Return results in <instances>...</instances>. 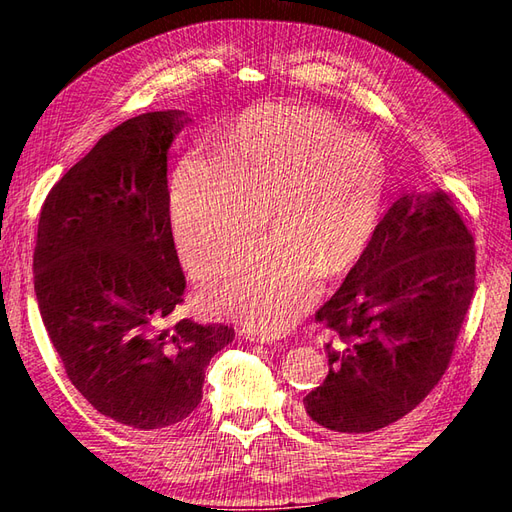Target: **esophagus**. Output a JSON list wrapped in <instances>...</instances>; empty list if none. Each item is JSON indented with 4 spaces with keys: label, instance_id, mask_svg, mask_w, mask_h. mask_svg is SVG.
I'll return each mask as SVG.
<instances>
[{
    "label": "esophagus",
    "instance_id": "34e87169",
    "mask_svg": "<svg viewBox=\"0 0 512 512\" xmlns=\"http://www.w3.org/2000/svg\"><path fill=\"white\" fill-rule=\"evenodd\" d=\"M241 335H243L245 339H250V342H256V344H273V342H275L273 335L258 333V331H252V329H243Z\"/></svg>",
    "mask_w": 512,
    "mask_h": 512
}]
</instances>
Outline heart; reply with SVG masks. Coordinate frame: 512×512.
<instances>
[{
    "label": "heart",
    "mask_w": 512,
    "mask_h": 512,
    "mask_svg": "<svg viewBox=\"0 0 512 512\" xmlns=\"http://www.w3.org/2000/svg\"><path fill=\"white\" fill-rule=\"evenodd\" d=\"M382 160L318 106L245 111L218 141V160L185 158L173 183V222L185 265L207 277L267 203L273 235L232 256L209 286L215 309L247 327L288 329L324 280L348 271L378 222Z\"/></svg>",
    "instance_id": "1"
}]
</instances>
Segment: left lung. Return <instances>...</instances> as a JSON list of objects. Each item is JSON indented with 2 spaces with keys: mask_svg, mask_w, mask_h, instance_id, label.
<instances>
[{
  "mask_svg": "<svg viewBox=\"0 0 512 512\" xmlns=\"http://www.w3.org/2000/svg\"><path fill=\"white\" fill-rule=\"evenodd\" d=\"M474 288V237L453 200L397 198L316 312L329 374L305 395L307 416L329 431L369 433L412 412L448 369Z\"/></svg>",
  "mask_w": 512,
  "mask_h": 512,
  "instance_id": "1",
  "label": "left lung"
}]
</instances>
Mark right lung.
<instances>
[{
    "label": "right lung",
    "instance_id": "obj_1",
    "mask_svg": "<svg viewBox=\"0 0 512 512\" xmlns=\"http://www.w3.org/2000/svg\"><path fill=\"white\" fill-rule=\"evenodd\" d=\"M181 113H145L104 134L40 211L34 290L74 389L113 421L153 431L203 399L205 367L235 329L183 318L166 153Z\"/></svg>",
    "mask_w": 512,
    "mask_h": 512
}]
</instances>
